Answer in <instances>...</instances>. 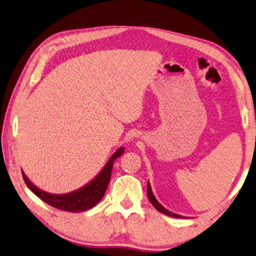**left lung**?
<instances>
[{"mask_svg":"<svg viewBox=\"0 0 256 256\" xmlns=\"http://www.w3.org/2000/svg\"><path fill=\"white\" fill-rule=\"evenodd\" d=\"M147 194H148V198H149L150 202H152V204L154 205V208H155L158 210V212L163 213V214H165V216H172V218H184V216H179V214H176V213L171 212V210H166V208H164V206L162 205L160 202L156 200V197L154 196V194H152V186H150L149 181H148Z\"/></svg>","mask_w":256,"mask_h":256,"instance_id":"left-lung-1","label":"left lung"}]
</instances>
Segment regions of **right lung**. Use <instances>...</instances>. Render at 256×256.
<instances>
[{
    "label": "right lung",
    "mask_w": 256,
    "mask_h": 256,
    "mask_svg": "<svg viewBox=\"0 0 256 256\" xmlns=\"http://www.w3.org/2000/svg\"><path fill=\"white\" fill-rule=\"evenodd\" d=\"M124 152L125 148L120 147L110 156L102 170L90 182H88L86 184L74 190V192L67 194H59L46 192L44 190L38 188L34 184H32L30 180L28 179L24 172L22 176L27 186L30 189V192H33L36 196L40 198L43 202H46V204L54 206V208L58 210H66V212H84V210L92 208L93 206H96L102 200L104 194L106 192V189L109 184V181H110L114 162L116 160V158L123 155Z\"/></svg>",
    "instance_id": "1"
}]
</instances>
